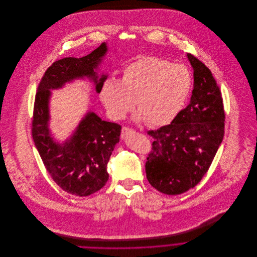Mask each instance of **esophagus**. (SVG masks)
Returning <instances> with one entry per match:
<instances>
[{"label":"esophagus","instance_id":"obj_1","mask_svg":"<svg viewBox=\"0 0 257 257\" xmlns=\"http://www.w3.org/2000/svg\"><path fill=\"white\" fill-rule=\"evenodd\" d=\"M134 130L133 128H131V127H127V126H123L122 128H121V138L123 139V138H125V136L127 135V134H130L131 132H133Z\"/></svg>","mask_w":257,"mask_h":257}]
</instances>
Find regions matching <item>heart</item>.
Returning <instances> with one entry per match:
<instances>
[{"label":"heart","mask_w":257,"mask_h":257,"mask_svg":"<svg viewBox=\"0 0 257 257\" xmlns=\"http://www.w3.org/2000/svg\"><path fill=\"white\" fill-rule=\"evenodd\" d=\"M192 77L182 64H171L156 56H142L127 65L118 80H107L101 100L115 119L122 118L134 105L137 119L148 125L169 123L183 108Z\"/></svg>","instance_id":"1"}]
</instances>
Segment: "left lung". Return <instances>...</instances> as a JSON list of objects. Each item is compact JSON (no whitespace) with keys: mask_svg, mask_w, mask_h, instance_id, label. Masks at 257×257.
Listing matches in <instances>:
<instances>
[{"mask_svg":"<svg viewBox=\"0 0 257 257\" xmlns=\"http://www.w3.org/2000/svg\"><path fill=\"white\" fill-rule=\"evenodd\" d=\"M194 69L189 105L170 124L147 134L153 139L146 163L150 185L166 195H179L199 183L209 170L224 136L220 88L211 70L188 53Z\"/></svg>","mask_w":257,"mask_h":257,"instance_id":"8db88e82","label":"left lung"}]
</instances>
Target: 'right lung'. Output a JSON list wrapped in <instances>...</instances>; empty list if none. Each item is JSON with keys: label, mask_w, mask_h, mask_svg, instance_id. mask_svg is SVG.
Here are the masks:
<instances>
[{"label": "right lung", "mask_w": 257, "mask_h": 257, "mask_svg": "<svg viewBox=\"0 0 257 257\" xmlns=\"http://www.w3.org/2000/svg\"><path fill=\"white\" fill-rule=\"evenodd\" d=\"M107 50V44L103 42L84 57H66L52 63L41 78L35 100L32 134L42 162L55 183L79 197L94 194L107 183L108 162L119 141L121 126L102 120L95 112L89 111L69 140L56 143L48 128L50 90L61 88L74 79L88 77L95 83L96 92L100 93L107 76L99 78L95 69Z\"/></svg>", "instance_id": "right-lung-1"}]
</instances>
